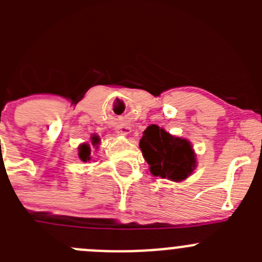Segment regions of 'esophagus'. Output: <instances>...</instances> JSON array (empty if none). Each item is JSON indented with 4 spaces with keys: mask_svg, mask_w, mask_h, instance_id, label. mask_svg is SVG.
<instances>
[{
    "mask_svg": "<svg viewBox=\"0 0 262 262\" xmlns=\"http://www.w3.org/2000/svg\"><path fill=\"white\" fill-rule=\"evenodd\" d=\"M130 126L128 125V124H123V125H120L118 128V133H120V134H123V136H126V134H129L130 133Z\"/></svg>",
    "mask_w": 262,
    "mask_h": 262,
    "instance_id": "esophagus-1",
    "label": "esophagus"
}]
</instances>
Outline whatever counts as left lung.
I'll list each match as a JSON object with an SVG mask.
<instances>
[{"label": "left lung", "mask_w": 262, "mask_h": 262, "mask_svg": "<svg viewBox=\"0 0 262 262\" xmlns=\"http://www.w3.org/2000/svg\"><path fill=\"white\" fill-rule=\"evenodd\" d=\"M152 175L182 181L196 167L195 153L187 139L171 136L163 128L149 125L139 142Z\"/></svg>", "instance_id": "8db88e82"}]
</instances>
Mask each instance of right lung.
Listing matches in <instances>:
<instances>
[{
  "mask_svg": "<svg viewBox=\"0 0 262 262\" xmlns=\"http://www.w3.org/2000/svg\"><path fill=\"white\" fill-rule=\"evenodd\" d=\"M91 143L94 144L95 147L97 146V144L100 143V139L97 136H92L91 137ZM78 157L81 158V161H83V162H87V161L91 160V148L87 143H83L81 144L80 148H78Z\"/></svg>",
  "mask_w": 262,
  "mask_h": 262,
  "instance_id": "add662e5",
  "label": "right lung"
}]
</instances>
